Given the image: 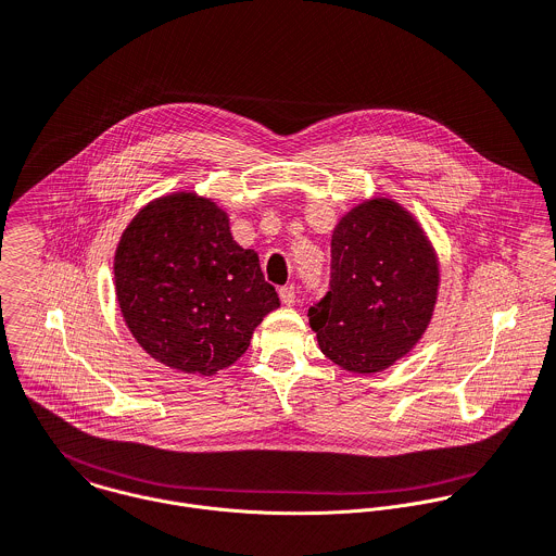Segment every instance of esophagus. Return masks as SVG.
Returning a JSON list of instances; mask_svg holds the SVG:
<instances>
[{
	"label": "esophagus",
	"mask_w": 556,
	"mask_h": 556,
	"mask_svg": "<svg viewBox=\"0 0 556 556\" xmlns=\"http://www.w3.org/2000/svg\"><path fill=\"white\" fill-rule=\"evenodd\" d=\"M278 293H280V300H282L285 306H293L295 304V287L293 285L282 287Z\"/></svg>",
	"instance_id": "1"
}]
</instances>
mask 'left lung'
Segmentation results:
<instances>
[{"label":"left lung","mask_w":556,"mask_h":556,"mask_svg":"<svg viewBox=\"0 0 556 556\" xmlns=\"http://www.w3.org/2000/svg\"><path fill=\"white\" fill-rule=\"evenodd\" d=\"M438 285V258L418 222L399 202L372 198L337 224L330 291L308 321L334 365L377 372L420 341Z\"/></svg>","instance_id":"left-lung-1"}]
</instances>
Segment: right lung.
I'll use <instances>...</instances> for the list:
<instances>
[{"mask_svg":"<svg viewBox=\"0 0 556 556\" xmlns=\"http://www.w3.org/2000/svg\"><path fill=\"white\" fill-rule=\"evenodd\" d=\"M114 278L136 341L184 372L230 367L263 317L280 306L258 254L232 239L228 215L187 191L147 204L131 219L116 248Z\"/></svg>","mask_w":556,"mask_h":556,"instance_id":"1","label":"right lung"}]
</instances>
